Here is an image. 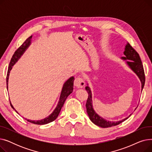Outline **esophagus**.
Masks as SVG:
<instances>
[{
	"label": "esophagus",
	"instance_id": "esophagus-1",
	"mask_svg": "<svg viewBox=\"0 0 152 152\" xmlns=\"http://www.w3.org/2000/svg\"><path fill=\"white\" fill-rule=\"evenodd\" d=\"M75 86L77 88H83L85 85V81L83 77H77L75 80Z\"/></svg>",
	"mask_w": 152,
	"mask_h": 152
}]
</instances>
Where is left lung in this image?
I'll use <instances>...</instances> for the list:
<instances>
[{
  "mask_svg": "<svg viewBox=\"0 0 152 152\" xmlns=\"http://www.w3.org/2000/svg\"><path fill=\"white\" fill-rule=\"evenodd\" d=\"M124 57H122L121 58L123 60H127V64L129 65V66L135 72L137 75L139 76L140 80L142 83V91L144 87L145 81V73L144 69H143V65L142 61L140 60V56L137 52L135 50L134 48L129 43H127L125 47V50L124 52ZM86 90L88 93V98H87L86 102V109H87V113L91 121L98 126L101 127H110L115 126H117L120 123L124 121L126 119H127L129 117L126 118L125 119H123L121 121L113 122V121H107L105 119L99 116L95 112L92 108V94L90 88L88 86L86 87Z\"/></svg>",
  "mask_w": 152,
  "mask_h": 152,
  "instance_id": "8db88e82",
  "label": "left lung"
}]
</instances>
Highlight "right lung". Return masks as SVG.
Segmentation results:
<instances>
[{
    "label": "right lung",
    "instance_id": "1",
    "mask_svg": "<svg viewBox=\"0 0 152 152\" xmlns=\"http://www.w3.org/2000/svg\"><path fill=\"white\" fill-rule=\"evenodd\" d=\"M31 37H32V36L29 37L26 40V41L23 42V44L18 48V49L15 51L13 55L12 56V58L10 60L9 69H8V71H7V89H8V79H9L10 71L12 69V66H13L14 64L17 61V60H18V58H20V57H21V55L23 54V53L25 52V50H26V48L29 45V44L31 43ZM74 79H75L74 77H70L68 79V80L66 81V82H65V84L63 85L62 91H61V95H60V100H59V102L58 103V105H57V107H56L55 110L53 111V113L50 116H49L47 118H45V119H42V120H41V121H32V120H29V119H26V120L28 122H30L31 123L35 124H39V125L46 124H48V123H49L52 122L54 120H55L56 118L58 117V115L60 112V110H61L62 107L63 106L64 103H65L66 98L68 97V95L72 92H73ZM10 105H11V107L15 110V108L12 105L11 103H10Z\"/></svg>",
    "mask_w": 152,
    "mask_h": 152
}]
</instances>
